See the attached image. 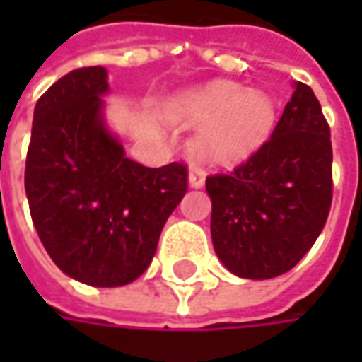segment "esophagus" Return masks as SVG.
I'll list each match as a JSON object with an SVG mask.
<instances>
[{
  "instance_id": "esophagus-1",
  "label": "esophagus",
  "mask_w": 362,
  "mask_h": 362,
  "mask_svg": "<svg viewBox=\"0 0 362 362\" xmlns=\"http://www.w3.org/2000/svg\"><path fill=\"white\" fill-rule=\"evenodd\" d=\"M203 183H205V173H203L202 169H191L189 171V187H193V189H199L203 187Z\"/></svg>"
}]
</instances>
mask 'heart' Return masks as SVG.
<instances>
[{
	"instance_id": "heart-1",
	"label": "heart",
	"mask_w": 362,
	"mask_h": 362,
	"mask_svg": "<svg viewBox=\"0 0 362 362\" xmlns=\"http://www.w3.org/2000/svg\"><path fill=\"white\" fill-rule=\"evenodd\" d=\"M173 115L187 124H203L195 148L214 165H235L252 157L270 136L276 112L262 92L233 82H216L177 98Z\"/></svg>"
}]
</instances>
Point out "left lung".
Here are the masks:
<instances>
[{
  "instance_id": "left-lung-1",
  "label": "left lung",
  "mask_w": 362,
  "mask_h": 362,
  "mask_svg": "<svg viewBox=\"0 0 362 362\" xmlns=\"http://www.w3.org/2000/svg\"><path fill=\"white\" fill-rule=\"evenodd\" d=\"M205 189L214 250L231 274L268 280L292 270L332 202L330 129L313 88L294 82L270 141L230 175L207 177Z\"/></svg>"
}]
</instances>
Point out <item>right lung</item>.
<instances>
[{
  "mask_svg": "<svg viewBox=\"0 0 362 362\" xmlns=\"http://www.w3.org/2000/svg\"><path fill=\"white\" fill-rule=\"evenodd\" d=\"M108 72L78 68L34 108L25 195L48 256L78 282H134L157 252L165 221L187 191V167L148 169L124 155L105 120Z\"/></svg>",
  "mask_w": 362,
  "mask_h": 362,
  "instance_id": "obj_1",
  "label": "right lung"
}]
</instances>
